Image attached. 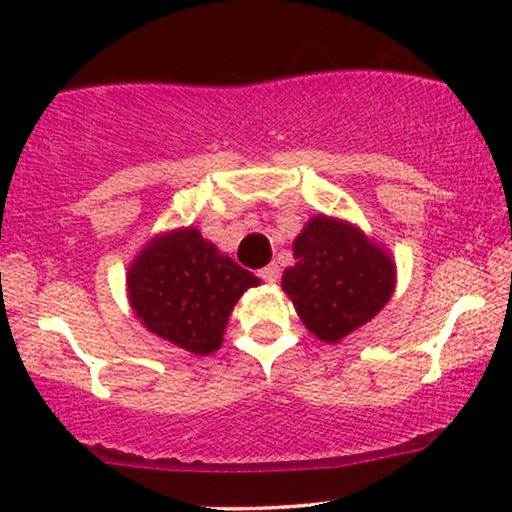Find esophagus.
I'll return each mask as SVG.
<instances>
[{
    "label": "esophagus",
    "mask_w": 512,
    "mask_h": 512,
    "mask_svg": "<svg viewBox=\"0 0 512 512\" xmlns=\"http://www.w3.org/2000/svg\"><path fill=\"white\" fill-rule=\"evenodd\" d=\"M257 276H260L262 281H267V284H276V281H279V267H276V264H267V267L260 269Z\"/></svg>",
    "instance_id": "34e87169"
}]
</instances>
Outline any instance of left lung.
<instances>
[{
  "instance_id": "1",
  "label": "left lung",
  "mask_w": 512,
  "mask_h": 512,
  "mask_svg": "<svg viewBox=\"0 0 512 512\" xmlns=\"http://www.w3.org/2000/svg\"><path fill=\"white\" fill-rule=\"evenodd\" d=\"M296 264L284 269L281 289L305 330L327 344L373 320L395 293L392 255L361 228L315 214L293 240Z\"/></svg>"
}]
</instances>
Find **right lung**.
I'll return each instance as SVG.
<instances>
[{
  "instance_id": "1",
  "label": "right lung",
  "mask_w": 512,
  "mask_h": 512,
  "mask_svg": "<svg viewBox=\"0 0 512 512\" xmlns=\"http://www.w3.org/2000/svg\"><path fill=\"white\" fill-rule=\"evenodd\" d=\"M252 286L260 279L195 226L158 233L127 269L129 305L146 330L197 356L223 344L228 317Z\"/></svg>"
}]
</instances>
